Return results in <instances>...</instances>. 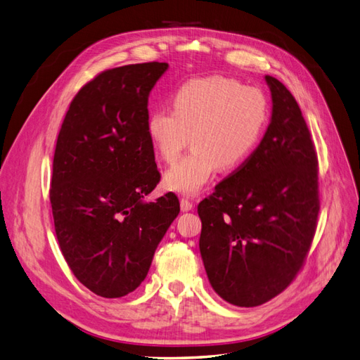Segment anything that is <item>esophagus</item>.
Masks as SVG:
<instances>
[{
    "label": "esophagus",
    "instance_id": "1",
    "mask_svg": "<svg viewBox=\"0 0 360 360\" xmlns=\"http://www.w3.org/2000/svg\"><path fill=\"white\" fill-rule=\"evenodd\" d=\"M193 202H191V200L188 199V198H181V208H182V212H190V210H193Z\"/></svg>",
    "mask_w": 360,
    "mask_h": 360
}]
</instances>
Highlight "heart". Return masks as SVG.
<instances>
[{"label":"heart","mask_w":360,"mask_h":360,"mask_svg":"<svg viewBox=\"0 0 360 360\" xmlns=\"http://www.w3.org/2000/svg\"><path fill=\"white\" fill-rule=\"evenodd\" d=\"M266 118L261 89L225 77L187 81L174 91L173 110L155 108L147 118L148 139L167 162L176 160L191 136L193 152L165 172V187L195 195L218 167L236 169L257 146Z\"/></svg>","instance_id":"obj_1"}]
</instances>
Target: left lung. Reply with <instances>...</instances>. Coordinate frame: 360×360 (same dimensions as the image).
I'll list each match as a JSON object with an SVG mask.
<instances>
[{
  "label": "left lung",
  "mask_w": 360,
  "mask_h": 360,
  "mask_svg": "<svg viewBox=\"0 0 360 360\" xmlns=\"http://www.w3.org/2000/svg\"><path fill=\"white\" fill-rule=\"evenodd\" d=\"M273 112L255 152L198 205L213 290L236 307L282 293L302 270L319 216L317 153L290 90L270 75Z\"/></svg>",
  "instance_id": "left-lung-1"
}]
</instances>
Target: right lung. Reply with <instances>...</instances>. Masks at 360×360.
Here are the masks:
<instances>
[{
	"label": "right lung",
	"mask_w": 360,
	"mask_h": 360,
	"mask_svg": "<svg viewBox=\"0 0 360 360\" xmlns=\"http://www.w3.org/2000/svg\"><path fill=\"white\" fill-rule=\"evenodd\" d=\"M167 67L152 61L98 73L72 99L56 139L49 190L56 239L75 278L101 297L141 285L181 210L172 191L142 202L161 181L147 107Z\"/></svg>",
	"instance_id": "1"
}]
</instances>
